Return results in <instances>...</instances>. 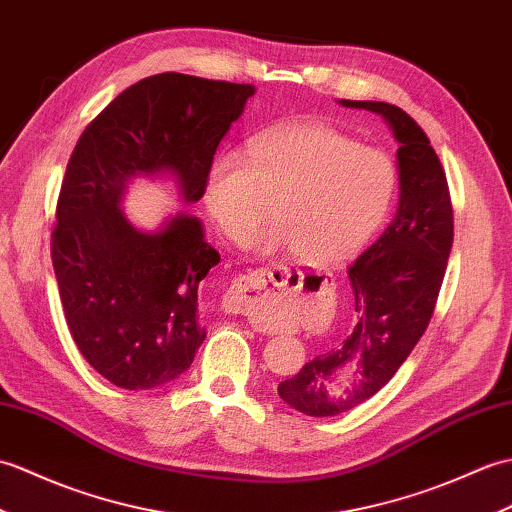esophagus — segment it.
<instances>
[{
    "label": "esophagus",
    "instance_id": "obj_1",
    "mask_svg": "<svg viewBox=\"0 0 512 512\" xmlns=\"http://www.w3.org/2000/svg\"><path fill=\"white\" fill-rule=\"evenodd\" d=\"M303 285V272L290 270L285 266L275 268H259L240 277L229 292V305L237 314H246L251 318L259 316V310L270 299L283 290H301Z\"/></svg>",
    "mask_w": 512,
    "mask_h": 512
}]
</instances>
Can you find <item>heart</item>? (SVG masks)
<instances>
[{
    "instance_id": "heart-1",
    "label": "heart",
    "mask_w": 512,
    "mask_h": 512,
    "mask_svg": "<svg viewBox=\"0 0 512 512\" xmlns=\"http://www.w3.org/2000/svg\"><path fill=\"white\" fill-rule=\"evenodd\" d=\"M395 187L386 152L353 144L325 124H285L253 135L244 154H216L205 174V202L231 240H244L275 198L279 222L253 244L266 251L290 246L307 264H336L382 224Z\"/></svg>"
}]
</instances>
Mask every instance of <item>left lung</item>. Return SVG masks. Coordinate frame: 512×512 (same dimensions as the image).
<instances>
[{"instance_id":"obj_1","label":"left lung","mask_w":512,"mask_h":512,"mask_svg":"<svg viewBox=\"0 0 512 512\" xmlns=\"http://www.w3.org/2000/svg\"><path fill=\"white\" fill-rule=\"evenodd\" d=\"M340 102L390 124L401 196L395 220L347 268L358 312L353 331L279 384V397L307 417H336L390 382L430 325L454 244L447 176L423 128L395 104Z\"/></svg>"}]
</instances>
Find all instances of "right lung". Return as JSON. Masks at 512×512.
Returning <instances> with one entry per match:
<instances>
[{"label": "right lung", "instance_id": "right-lung-1", "mask_svg": "<svg viewBox=\"0 0 512 512\" xmlns=\"http://www.w3.org/2000/svg\"><path fill=\"white\" fill-rule=\"evenodd\" d=\"M253 85L165 71L135 82L82 130L56 202L52 264L69 334L117 388L150 390L194 362L205 340L198 288L220 255L194 216L144 233L120 211L126 181L170 172L183 200L205 174Z\"/></svg>", "mask_w": 512, "mask_h": 512}]
</instances>
